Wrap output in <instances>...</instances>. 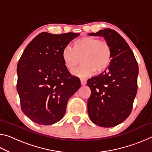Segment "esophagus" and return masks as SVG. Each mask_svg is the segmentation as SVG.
Instances as JSON below:
<instances>
[{"label": "esophagus", "instance_id": "esophagus-1", "mask_svg": "<svg viewBox=\"0 0 152 152\" xmlns=\"http://www.w3.org/2000/svg\"><path fill=\"white\" fill-rule=\"evenodd\" d=\"M80 82H81V84H82V86L86 85V80L81 79V80H80Z\"/></svg>", "mask_w": 152, "mask_h": 152}]
</instances>
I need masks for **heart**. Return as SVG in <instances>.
<instances>
[{"mask_svg": "<svg viewBox=\"0 0 152 152\" xmlns=\"http://www.w3.org/2000/svg\"><path fill=\"white\" fill-rule=\"evenodd\" d=\"M112 50L106 42L89 36L80 38L74 43V48L66 46L61 51L64 66L73 71L80 63L83 64L73 72L76 76L85 78L95 72L100 74L109 68L112 61Z\"/></svg>", "mask_w": 152, "mask_h": 152, "instance_id": "b5f03b06", "label": "heart"}]
</instances>
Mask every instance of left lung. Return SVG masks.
I'll return each mask as SVG.
<instances>
[{"instance_id": "obj_1", "label": "left lung", "mask_w": 152, "mask_h": 152, "mask_svg": "<svg viewBox=\"0 0 152 152\" xmlns=\"http://www.w3.org/2000/svg\"><path fill=\"white\" fill-rule=\"evenodd\" d=\"M89 35L103 37L113 56L107 70L88 80L91 90L87 102L88 115L97 125L115 127L132 112L137 91V62L128 43L115 30L101 29Z\"/></svg>"}]
</instances>
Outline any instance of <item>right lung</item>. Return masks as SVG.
Masks as SVG:
<instances>
[{
  "label": "right lung",
  "mask_w": 152,
  "mask_h": 152,
  "mask_svg": "<svg viewBox=\"0 0 152 152\" xmlns=\"http://www.w3.org/2000/svg\"><path fill=\"white\" fill-rule=\"evenodd\" d=\"M79 33L42 32L27 45L17 64V90L24 114L39 125H52L65 115L80 80L64 66L61 51Z\"/></svg>",
  "instance_id": "1"
}]
</instances>
